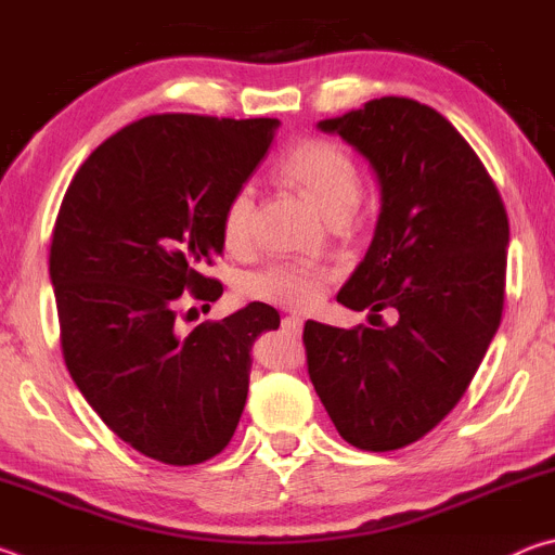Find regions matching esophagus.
Returning a JSON list of instances; mask_svg holds the SVG:
<instances>
[{
    "instance_id": "1",
    "label": "esophagus",
    "mask_w": 555,
    "mask_h": 555,
    "mask_svg": "<svg viewBox=\"0 0 555 555\" xmlns=\"http://www.w3.org/2000/svg\"><path fill=\"white\" fill-rule=\"evenodd\" d=\"M281 327L288 333H300V327H304V321H300L298 315H286L284 321H281Z\"/></svg>"
}]
</instances>
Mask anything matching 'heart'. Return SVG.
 Here are the masks:
<instances>
[{"mask_svg":"<svg viewBox=\"0 0 555 555\" xmlns=\"http://www.w3.org/2000/svg\"><path fill=\"white\" fill-rule=\"evenodd\" d=\"M279 176L296 185L308 201L318 205L327 220H347L360 201V173L352 156L343 146L327 139H304L279 158ZM257 215V191L251 185H240L230 195L222 212V234L228 244L247 242L251 232V222ZM325 276L291 261H279L264 271H257L247 281L249 296L274 300L281 306L304 308L323 294Z\"/></svg>","mask_w":555,"mask_h":555,"instance_id":"heart-1","label":"heart"}]
</instances>
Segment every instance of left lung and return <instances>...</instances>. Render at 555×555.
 Segmentation results:
<instances>
[{
	"instance_id": "8db88e82",
	"label": "left lung",
	"mask_w": 555,
	"mask_h": 555,
	"mask_svg": "<svg viewBox=\"0 0 555 555\" xmlns=\"http://www.w3.org/2000/svg\"><path fill=\"white\" fill-rule=\"evenodd\" d=\"M367 158L382 208L367 255L337 304L379 327L308 321V374L347 443H416L463 399L502 321L509 220L460 131L409 98L370 100L318 121ZM393 307L398 323H380Z\"/></svg>"
}]
</instances>
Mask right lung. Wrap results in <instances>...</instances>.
<instances>
[{
    "label": "right lung",
    "instance_id": "1",
    "mask_svg": "<svg viewBox=\"0 0 555 555\" xmlns=\"http://www.w3.org/2000/svg\"><path fill=\"white\" fill-rule=\"evenodd\" d=\"M276 129L264 117L131 121L78 168L55 218L49 271L65 367L109 430L158 463L222 453L247 401L251 345L281 323L249 304L176 331L185 291L205 306L222 296L201 271L222 255L224 205Z\"/></svg>",
    "mask_w": 555,
    "mask_h": 555
}]
</instances>
